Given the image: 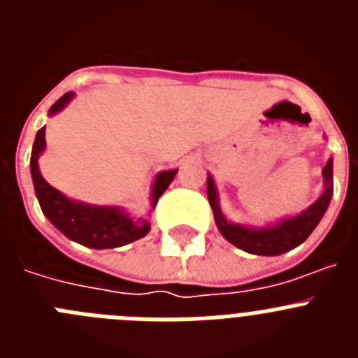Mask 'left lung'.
Returning <instances> with one entry per match:
<instances>
[{"label":"left lung","mask_w":358,"mask_h":358,"mask_svg":"<svg viewBox=\"0 0 358 358\" xmlns=\"http://www.w3.org/2000/svg\"><path fill=\"white\" fill-rule=\"evenodd\" d=\"M322 179H324V189L319 195L317 201L303 210L301 213L294 217H285L276 220L274 224H267L264 227L248 226V224L231 222L224 217L220 204H218V192L213 177L208 173V201L213 210L215 224L224 238L235 248L249 252V255L260 256H278L294 248L301 245L310 233L321 222L322 215L327 213L330 206L331 195H334V159H328L327 166L322 169Z\"/></svg>","instance_id":"obj_1"}]
</instances>
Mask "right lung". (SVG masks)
Here are the masks:
<instances>
[{"label": "right lung", "mask_w": 358, "mask_h": 358, "mask_svg": "<svg viewBox=\"0 0 358 358\" xmlns=\"http://www.w3.org/2000/svg\"><path fill=\"white\" fill-rule=\"evenodd\" d=\"M75 98V93L62 94L48 110V116L61 113ZM44 129H39L34 141L30 157V172L37 201L43 210L44 217L68 236L73 242L91 249H115L127 245V243L140 240L150 231V222L147 218H134L120 206H94L87 202L75 201L66 197L59 189L46 182L39 170V157L46 148ZM177 170H164L159 172L152 182L150 206L156 208L157 199L164 194L170 182L173 181Z\"/></svg>", "instance_id": "obj_1"}]
</instances>
